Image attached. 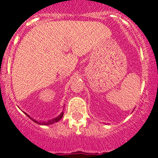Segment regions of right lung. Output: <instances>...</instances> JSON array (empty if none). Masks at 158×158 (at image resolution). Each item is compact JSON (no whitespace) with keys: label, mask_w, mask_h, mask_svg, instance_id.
<instances>
[{"label":"right lung","mask_w":158,"mask_h":158,"mask_svg":"<svg viewBox=\"0 0 158 158\" xmlns=\"http://www.w3.org/2000/svg\"><path fill=\"white\" fill-rule=\"evenodd\" d=\"M23 112H24V111H23ZM25 114H27V117H29L30 119H31V120H33V122H35V123H36V124H38V125H52V124H53V123H55V122H59V121L60 120V119L62 118H63V111H62L61 113H60V115L59 116H57L56 118H53V119H51V120H49V121H47V122H41V121H37V120H35V119H33V118H31L30 117V116L29 115V114H27L26 112H24Z\"/></svg>","instance_id":"add662e5"}]
</instances>
